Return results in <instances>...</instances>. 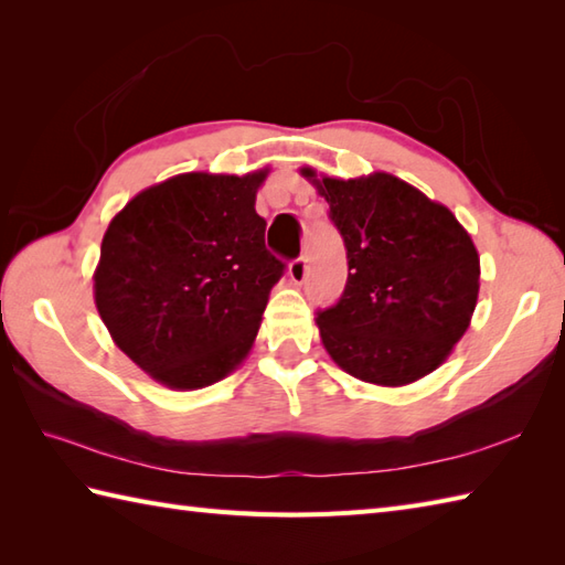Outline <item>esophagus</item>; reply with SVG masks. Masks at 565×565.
I'll return each instance as SVG.
<instances>
[{
	"label": "esophagus",
	"instance_id": "obj_1",
	"mask_svg": "<svg viewBox=\"0 0 565 565\" xmlns=\"http://www.w3.org/2000/svg\"><path fill=\"white\" fill-rule=\"evenodd\" d=\"M289 276H291V281H294V284H298V286H301V284L308 279V257H306V255L296 257V259L291 262Z\"/></svg>",
	"mask_w": 565,
	"mask_h": 565
}]
</instances>
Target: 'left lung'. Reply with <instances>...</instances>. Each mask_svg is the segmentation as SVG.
Instances as JSON below:
<instances>
[{
	"label": "left lung",
	"instance_id": "8db88e82",
	"mask_svg": "<svg viewBox=\"0 0 565 565\" xmlns=\"http://www.w3.org/2000/svg\"><path fill=\"white\" fill-rule=\"evenodd\" d=\"M350 274L340 301L318 310L334 364L376 386H405L435 371L471 322L481 259L456 215L403 179L376 172L318 179Z\"/></svg>",
	"mask_w": 565,
	"mask_h": 565
}]
</instances>
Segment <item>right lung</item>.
<instances>
[{
	"instance_id": "obj_1",
	"label": "right lung",
	"mask_w": 565,
	"mask_h": 565,
	"mask_svg": "<svg viewBox=\"0 0 565 565\" xmlns=\"http://www.w3.org/2000/svg\"><path fill=\"white\" fill-rule=\"evenodd\" d=\"M264 177L179 174L140 191L106 227L94 301L118 350L164 386H211L257 338L286 269L255 211Z\"/></svg>"
}]
</instances>
